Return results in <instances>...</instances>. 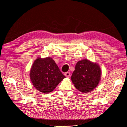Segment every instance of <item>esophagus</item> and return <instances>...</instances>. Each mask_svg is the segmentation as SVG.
Wrapping results in <instances>:
<instances>
[{"label": "esophagus", "instance_id": "esophagus-1", "mask_svg": "<svg viewBox=\"0 0 127 127\" xmlns=\"http://www.w3.org/2000/svg\"><path fill=\"white\" fill-rule=\"evenodd\" d=\"M64 75L67 78H69L70 76V73L69 72H65L64 74Z\"/></svg>", "mask_w": 127, "mask_h": 127}]
</instances>
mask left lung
<instances>
[{"instance_id": "obj_1", "label": "left lung", "mask_w": 127, "mask_h": 127, "mask_svg": "<svg viewBox=\"0 0 127 127\" xmlns=\"http://www.w3.org/2000/svg\"><path fill=\"white\" fill-rule=\"evenodd\" d=\"M101 76V70L98 64L85 59L77 63L71 80L79 91L89 93L98 86Z\"/></svg>"}]
</instances>
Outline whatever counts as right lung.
Masks as SVG:
<instances>
[{
  "instance_id": "add662e5",
  "label": "right lung",
  "mask_w": 127,
  "mask_h": 127,
  "mask_svg": "<svg viewBox=\"0 0 127 127\" xmlns=\"http://www.w3.org/2000/svg\"><path fill=\"white\" fill-rule=\"evenodd\" d=\"M30 78L37 90L48 94L56 88L65 76L51 57H38L31 66Z\"/></svg>"
}]
</instances>
